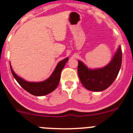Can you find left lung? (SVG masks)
Segmentation results:
<instances>
[{
    "label": "left lung",
    "mask_w": 133,
    "mask_h": 133,
    "mask_svg": "<svg viewBox=\"0 0 133 133\" xmlns=\"http://www.w3.org/2000/svg\"><path fill=\"white\" fill-rule=\"evenodd\" d=\"M78 75L84 87L100 92L109 87L117 78L122 63V50L119 46L110 63L100 69H91L78 61Z\"/></svg>",
    "instance_id": "obj_1"
}]
</instances>
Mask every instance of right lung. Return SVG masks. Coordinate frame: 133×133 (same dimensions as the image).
I'll use <instances>...</instances> for the list:
<instances>
[{
  "instance_id": "1",
  "label": "right lung",
  "mask_w": 133,
  "mask_h": 133,
  "mask_svg": "<svg viewBox=\"0 0 133 133\" xmlns=\"http://www.w3.org/2000/svg\"><path fill=\"white\" fill-rule=\"evenodd\" d=\"M69 60V58H64L57 64L52 75L47 79L42 82H29L18 77L10 66V70L14 78L18 84L27 92L35 96H44L52 92L56 89L59 83L61 71Z\"/></svg>"
}]
</instances>
